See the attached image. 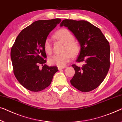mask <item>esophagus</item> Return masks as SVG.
I'll return each mask as SVG.
<instances>
[{"mask_svg":"<svg viewBox=\"0 0 122 122\" xmlns=\"http://www.w3.org/2000/svg\"><path fill=\"white\" fill-rule=\"evenodd\" d=\"M66 67L65 66H63V67H58V69H59V70H61V69H63V68H64Z\"/></svg>","mask_w":122,"mask_h":122,"instance_id":"obj_1","label":"esophagus"}]
</instances>
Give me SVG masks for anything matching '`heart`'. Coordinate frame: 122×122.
<instances>
[{
  "instance_id": "heart-1",
  "label": "heart",
  "mask_w": 122,
  "mask_h": 122,
  "mask_svg": "<svg viewBox=\"0 0 122 122\" xmlns=\"http://www.w3.org/2000/svg\"><path fill=\"white\" fill-rule=\"evenodd\" d=\"M55 36L64 42L65 45L63 51L64 52L59 54H55L49 59V63L51 65L58 67H63L72 58V56L77 55L80 51L79 45L74 41L75 37L73 34L66 29H62L57 31ZM44 48L48 54L52 53V44L50 38H46L44 42Z\"/></svg>"
}]
</instances>
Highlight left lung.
<instances>
[{
    "mask_svg": "<svg viewBox=\"0 0 122 122\" xmlns=\"http://www.w3.org/2000/svg\"><path fill=\"white\" fill-rule=\"evenodd\" d=\"M60 26L71 31L78 40L81 50L77 62L82 67L72 65L75 73L70 81L81 92L91 91L103 81L110 67V46L100 29L85 20L65 19Z\"/></svg>",
    "mask_w": 122,
    "mask_h": 122,
    "instance_id": "8db88e82",
    "label": "left lung"
}]
</instances>
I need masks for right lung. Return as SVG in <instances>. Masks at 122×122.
Here are the masks:
<instances>
[{"instance_id": "right-lung-1", "label": "right lung", "mask_w": 122, "mask_h": 122, "mask_svg": "<svg viewBox=\"0 0 122 122\" xmlns=\"http://www.w3.org/2000/svg\"><path fill=\"white\" fill-rule=\"evenodd\" d=\"M61 19L41 20L24 29L17 36L11 49L13 72L24 87L39 92L49 86L57 67L45 64L47 57L44 42ZM40 65L43 66L40 69Z\"/></svg>"}]
</instances>
